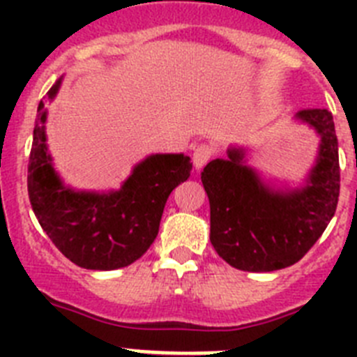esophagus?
Returning a JSON list of instances; mask_svg holds the SVG:
<instances>
[{
    "mask_svg": "<svg viewBox=\"0 0 357 357\" xmlns=\"http://www.w3.org/2000/svg\"><path fill=\"white\" fill-rule=\"evenodd\" d=\"M213 155H214V150L209 146V144H200V146L195 148V151H193L195 168L197 169L204 168V166H206V164L213 159Z\"/></svg>",
    "mask_w": 357,
    "mask_h": 357,
    "instance_id": "esophagus-1",
    "label": "esophagus"
}]
</instances>
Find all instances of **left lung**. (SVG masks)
Returning a JSON list of instances; mask_svg holds the SVG:
<instances>
[{
	"instance_id": "1",
	"label": "left lung",
	"mask_w": 357,
	"mask_h": 357,
	"mask_svg": "<svg viewBox=\"0 0 357 357\" xmlns=\"http://www.w3.org/2000/svg\"><path fill=\"white\" fill-rule=\"evenodd\" d=\"M296 119L320 135L317 164L302 188H270L243 162L241 148L202 172L211 206V243L230 266L273 272L301 261L336 213L340 197L338 137L327 109H304Z\"/></svg>"
}]
</instances>
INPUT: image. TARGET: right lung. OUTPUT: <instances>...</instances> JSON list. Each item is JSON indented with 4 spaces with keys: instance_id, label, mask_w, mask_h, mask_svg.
I'll list each match as a JSON object with an SVG mask.
<instances>
[{
    "instance_id": "add662e5",
    "label": "right lung",
    "mask_w": 357,
    "mask_h": 357,
    "mask_svg": "<svg viewBox=\"0 0 357 357\" xmlns=\"http://www.w3.org/2000/svg\"><path fill=\"white\" fill-rule=\"evenodd\" d=\"M61 80L48 91L53 100ZM46 103L37 107L28 195L43 230L62 254L87 270H116L137 261L159 232L169 193L191 173L184 153H157L134 168L121 189L75 191L62 184L46 146Z\"/></svg>"
}]
</instances>
